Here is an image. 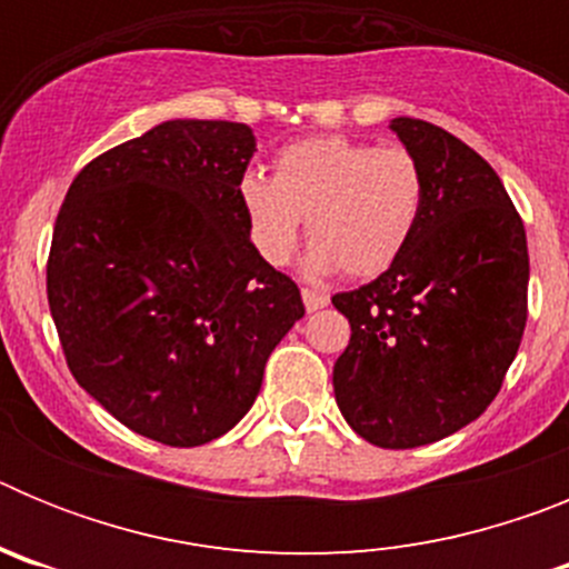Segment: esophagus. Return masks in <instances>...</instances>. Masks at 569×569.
<instances>
[{"label":"esophagus","mask_w":569,"mask_h":569,"mask_svg":"<svg viewBox=\"0 0 569 569\" xmlns=\"http://www.w3.org/2000/svg\"><path fill=\"white\" fill-rule=\"evenodd\" d=\"M301 299H305V308H308V313H316V310H321L330 301L328 296L319 293V290H301Z\"/></svg>","instance_id":"1"}]
</instances>
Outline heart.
Segmentation results:
<instances>
[{
	"instance_id": "obj_1",
	"label": "heart",
	"mask_w": 569,
	"mask_h": 569,
	"mask_svg": "<svg viewBox=\"0 0 569 569\" xmlns=\"http://www.w3.org/2000/svg\"><path fill=\"white\" fill-rule=\"evenodd\" d=\"M239 199L253 248L281 268L308 216V268L339 270L350 279L385 273L407 250L425 204V173L401 144H373L347 136H313L273 159V179L248 173Z\"/></svg>"
}]
</instances>
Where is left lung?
I'll list each match as a JSON object with an SVG mask.
<instances>
[{"instance_id":"1","label":"left lung","mask_w":569,"mask_h":569,"mask_svg":"<svg viewBox=\"0 0 569 569\" xmlns=\"http://www.w3.org/2000/svg\"><path fill=\"white\" fill-rule=\"evenodd\" d=\"M425 204L405 253L370 284L333 296L350 345L333 365L341 416L376 447L410 450L487 410L527 325L525 222L499 173L453 133L399 116Z\"/></svg>"}]
</instances>
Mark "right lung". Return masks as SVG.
I'll return each mask as SVG.
<instances>
[{"label":"right lung","instance_id":"1","mask_svg":"<svg viewBox=\"0 0 569 569\" xmlns=\"http://www.w3.org/2000/svg\"><path fill=\"white\" fill-rule=\"evenodd\" d=\"M253 150L248 124L164 122L84 164L53 224L48 305L70 373L162 445L228 433L305 316L296 281L250 241L239 184Z\"/></svg>","mask_w":569,"mask_h":569}]
</instances>
